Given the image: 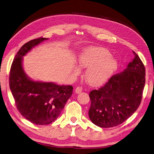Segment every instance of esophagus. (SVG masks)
I'll return each mask as SVG.
<instances>
[{
    "mask_svg": "<svg viewBox=\"0 0 154 154\" xmlns=\"http://www.w3.org/2000/svg\"><path fill=\"white\" fill-rule=\"evenodd\" d=\"M82 91V88L80 87H78L76 89H75V93H76V94H78V93H80Z\"/></svg>",
    "mask_w": 154,
    "mask_h": 154,
    "instance_id": "1",
    "label": "esophagus"
}]
</instances>
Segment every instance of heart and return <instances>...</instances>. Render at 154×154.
Returning <instances> with one entry per match:
<instances>
[{"mask_svg": "<svg viewBox=\"0 0 154 154\" xmlns=\"http://www.w3.org/2000/svg\"><path fill=\"white\" fill-rule=\"evenodd\" d=\"M80 67L87 69L84 77L86 82L93 87L103 85L117 70L118 63L110 51L100 47H87L82 49L78 57ZM75 72H79L76 68Z\"/></svg>", "mask_w": 154, "mask_h": 154, "instance_id": "1", "label": "heart"}]
</instances>
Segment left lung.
I'll use <instances>...</instances> for the list:
<instances>
[{
  "label": "left lung",
  "mask_w": 154,
  "mask_h": 154,
  "mask_svg": "<svg viewBox=\"0 0 154 154\" xmlns=\"http://www.w3.org/2000/svg\"><path fill=\"white\" fill-rule=\"evenodd\" d=\"M123 72L112 76L99 89L89 93V117L103 128L117 126L132 116L141 103L145 85V67L138 55Z\"/></svg>",
  "instance_id": "obj_1"
}]
</instances>
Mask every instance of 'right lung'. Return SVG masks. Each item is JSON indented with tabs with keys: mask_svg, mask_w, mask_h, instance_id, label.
Returning <instances> with one entry per match:
<instances>
[{
	"mask_svg": "<svg viewBox=\"0 0 154 154\" xmlns=\"http://www.w3.org/2000/svg\"><path fill=\"white\" fill-rule=\"evenodd\" d=\"M48 39L39 38L25 43L15 56L9 76L10 88L17 110L36 125H48L57 119L73 90L71 85L34 81L25 72L23 56Z\"/></svg>",
	"mask_w": 154,
	"mask_h": 154,
	"instance_id": "add662e5",
	"label": "right lung"
}]
</instances>
